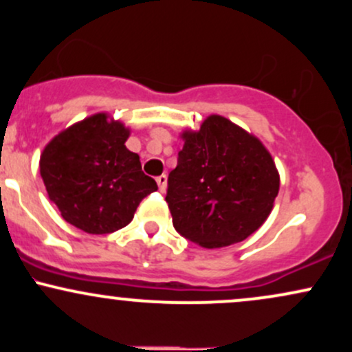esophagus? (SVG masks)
<instances>
[{
    "mask_svg": "<svg viewBox=\"0 0 352 352\" xmlns=\"http://www.w3.org/2000/svg\"><path fill=\"white\" fill-rule=\"evenodd\" d=\"M155 180L159 184L160 192H165V188H167V175H159Z\"/></svg>",
    "mask_w": 352,
    "mask_h": 352,
    "instance_id": "1",
    "label": "esophagus"
}]
</instances>
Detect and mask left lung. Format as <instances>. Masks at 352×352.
Segmentation results:
<instances>
[{"mask_svg":"<svg viewBox=\"0 0 352 352\" xmlns=\"http://www.w3.org/2000/svg\"><path fill=\"white\" fill-rule=\"evenodd\" d=\"M184 148L168 173L173 227L204 248L248 238L272 213L280 173L272 153L227 117L208 116L199 131H184Z\"/></svg>","mask_w":352,"mask_h":352,"instance_id":"8db88e82","label":"left lung"}]
</instances>
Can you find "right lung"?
Returning <instances> with one entry per match:
<instances>
[{
  "label": "right lung",
  "mask_w": 352,
  "mask_h": 352,
  "mask_svg": "<svg viewBox=\"0 0 352 352\" xmlns=\"http://www.w3.org/2000/svg\"><path fill=\"white\" fill-rule=\"evenodd\" d=\"M129 127L106 112L59 132L39 159L44 187L72 227L104 235L124 228L157 184L125 147Z\"/></svg>",
  "instance_id": "1"
}]
</instances>
